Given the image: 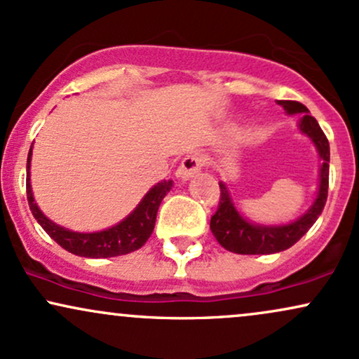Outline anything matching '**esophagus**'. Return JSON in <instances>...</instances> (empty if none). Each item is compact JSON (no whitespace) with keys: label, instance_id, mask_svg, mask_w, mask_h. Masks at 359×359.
<instances>
[{"label":"esophagus","instance_id":"34e87169","mask_svg":"<svg viewBox=\"0 0 359 359\" xmlns=\"http://www.w3.org/2000/svg\"><path fill=\"white\" fill-rule=\"evenodd\" d=\"M205 165V158L201 154H191L187 155L185 158L180 162V167L177 168V177L182 180H187L191 179L197 174V172L201 170Z\"/></svg>","mask_w":359,"mask_h":359}]
</instances>
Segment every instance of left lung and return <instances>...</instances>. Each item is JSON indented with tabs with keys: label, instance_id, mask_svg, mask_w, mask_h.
<instances>
[{
	"label": "left lung",
	"instance_id": "1",
	"mask_svg": "<svg viewBox=\"0 0 359 359\" xmlns=\"http://www.w3.org/2000/svg\"><path fill=\"white\" fill-rule=\"evenodd\" d=\"M280 106L288 114L302 113L299 126L302 133L312 138L314 145L323 158L320 165V182L317 199L312 208L300 216L297 221L283 226H262L253 224L240 216V212L234 208L231 196H229L226 185L219 182L221 197L217 204L216 212L211 216V231L217 243L228 251L238 255H270L278 253L290 248L300 238L306 234L311 226L317 221V217L323 212L325 201H327V187H329V142L325 138L324 131L320 130L319 123L316 118L309 114V109L299 101H278Z\"/></svg>",
	"mask_w": 359,
	"mask_h": 359
}]
</instances>
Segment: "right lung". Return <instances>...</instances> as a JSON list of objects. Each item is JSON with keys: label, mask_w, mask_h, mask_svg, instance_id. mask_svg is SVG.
Returning a JSON list of instances; mask_svg holds the SVG:
<instances>
[{"label": "right lung", "mask_w": 359, "mask_h": 359, "mask_svg": "<svg viewBox=\"0 0 359 359\" xmlns=\"http://www.w3.org/2000/svg\"><path fill=\"white\" fill-rule=\"evenodd\" d=\"M30 160L32 148L28 151L27 158V199L30 211L53 241L59 243L62 248L67 250L69 253L77 255V257L111 258L119 257V255H128L131 251L142 248L150 238V234L154 233L156 211H158L160 203L172 189V180L158 182L147 192V196L137 205V209L126 219L118 222L116 226L97 233H76L71 231V229L62 228V226H57L55 222L45 217L39 205L35 204L30 185Z\"/></svg>", "instance_id": "add662e5"}]
</instances>
